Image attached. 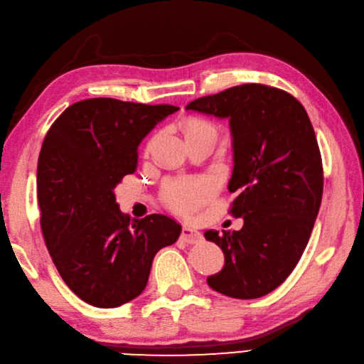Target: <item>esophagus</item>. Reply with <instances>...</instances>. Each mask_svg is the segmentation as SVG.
Returning <instances> with one entry per match:
<instances>
[{"instance_id":"1","label":"esophagus","mask_w":364,"mask_h":364,"mask_svg":"<svg viewBox=\"0 0 364 364\" xmlns=\"http://www.w3.org/2000/svg\"><path fill=\"white\" fill-rule=\"evenodd\" d=\"M203 239V235L199 231H196V229H193L190 226H183L182 228V232H181V240L185 242V243H198L199 240Z\"/></svg>"}]
</instances>
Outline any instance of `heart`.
Wrapping results in <instances>:
<instances>
[{"mask_svg": "<svg viewBox=\"0 0 364 364\" xmlns=\"http://www.w3.org/2000/svg\"><path fill=\"white\" fill-rule=\"evenodd\" d=\"M212 130L213 125L204 119L191 117L185 124V135L190 132ZM213 183L207 177H176L163 187V203L179 213H193L212 196Z\"/></svg>", "mask_w": 364, "mask_h": 364, "instance_id": "obj_1", "label": "heart"}]
</instances>
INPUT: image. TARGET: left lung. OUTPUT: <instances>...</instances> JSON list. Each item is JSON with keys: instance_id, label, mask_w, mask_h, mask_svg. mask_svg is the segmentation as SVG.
<instances>
[{"instance_id": "1", "label": "left lung", "mask_w": 364, "mask_h": 364, "mask_svg": "<svg viewBox=\"0 0 364 364\" xmlns=\"http://www.w3.org/2000/svg\"><path fill=\"white\" fill-rule=\"evenodd\" d=\"M187 109L228 117L237 193L229 213L240 231H205L225 253L213 291L251 300L284 283L305 251L323 191L322 157L306 109L278 87L250 83L190 102Z\"/></svg>"}]
</instances>
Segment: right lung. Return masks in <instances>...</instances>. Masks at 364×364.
<instances>
[{"label": "right lung", "instance_id": "1", "mask_svg": "<svg viewBox=\"0 0 364 364\" xmlns=\"http://www.w3.org/2000/svg\"><path fill=\"white\" fill-rule=\"evenodd\" d=\"M179 108L99 97L51 125L37 163L41 228L59 275L81 300L116 308L144 291L157 251L179 239L166 215L132 220L114 188L138 165V146Z\"/></svg>", "mask_w": 364, "mask_h": 364}]
</instances>
